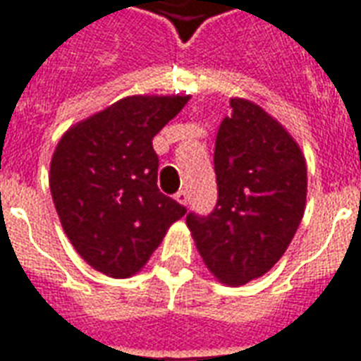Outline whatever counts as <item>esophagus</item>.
Instances as JSON below:
<instances>
[{
    "label": "esophagus",
    "instance_id": "1",
    "mask_svg": "<svg viewBox=\"0 0 361 361\" xmlns=\"http://www.w3.org/2000/svg\"><path fill=\"white\" fill-rule=\"evenodd\" d=\"M175 200H177L180 206H188V194H186V190H178L175 194Z\"/></svg>",
    "mask_w": 361,
    "mask_h": 361
}]
</instances>
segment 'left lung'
Masks as SVG:
<instances>
[{
	"label": "left lung",
	"mask_w": 361,
	"mask_h": 361,
	"mask_svg": "<svg viewBox=\"0 0 361 361\" xmlns=\"http://www.w3.org/2000/svg\"><path fill=\"white\" fill-rule=\"evenodd\" d=\"M215 138L219 200L212 215H186L194 244L213 277L242 286L264 277L296 235L307 196L306 157L273 115L246 97Z\"/></svg>",
	"instance_id": "1"
}]
</instances>
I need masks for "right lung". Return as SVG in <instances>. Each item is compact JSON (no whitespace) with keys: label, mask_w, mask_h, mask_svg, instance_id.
Listing matches in <instances>:
<instances>
[{"label":"right lung","mask_w":361,"mask_h":361,"mask_svg":"<svg viewBox=\"0 0 361 361\" xmlns=\"http://www.w3.org/2000/svg\"><path fill=\"white\" fill-rule=\"evenodd\" d=\"M188 97L126 96L75 123L55 146L49 190L61 227L78 256L107 277L144 269L186 213L157 188L152 140Z\"/></svg>","instance_id":"1"}]
</instances>
